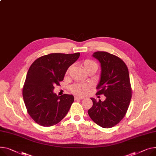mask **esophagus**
I'll return each instance as SVG.
<instances>
[{
    "instance_id": "esophagus-1",
    "label": "esophagus",
    "mask_w": 156,
    "mask_h": 156,
    "mask_svg": "<svg viewBox=\"0 0 156 156\" xmlns=\"http://www.w3.org/2000/svg\"><path fill=\"white\" fill-rule=\"evenodd\" d=\"M83 98H84V97H79V96H75V100H83Z\"/></svg>"
}]
</instances>
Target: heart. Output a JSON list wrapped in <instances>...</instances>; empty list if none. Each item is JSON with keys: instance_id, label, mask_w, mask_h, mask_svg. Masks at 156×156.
I'll list each match as a JSON object with an SVG mask.
<instances>
[{"instance_id": "1", "label": "heart", "mask_w": 156, "mask_h": 156, "mask_svg": "<svg viewBox=\"0 0 156 156\" xmlns=\"http://www.w3.org/2000/svg\"><path fill=\"white\" fill-rule=\"evenodd\" d=\"M83 66L84 69L87 71L91 68H96L97 69L98 65L94 61L91 59H86L83 62ZM68 73V72H67ZM90 86L87 84L75 83L71 87V91L75 94L79 95H83L88 91Z\"/></svg>"}]
</instances>
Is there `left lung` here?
Segmentation results:
<instances>
[{"label":"left lung","mask_w":156,"mask_h":156,"mask_svg":"<svg viewBox=\"0 0 156 156\" xmlns=\"http://www.w3.org/2000/svg\"><path fill=\"white\" fill-rule=\"evenodd\" d=\"M93 56L100 63L101 73L97 95H104L105 101L91 98L93 106L88 111L91 119L103 128L116 126L125 117L132 98L129 70L119 57L105 51Z\"/></svg>","instance_id":"8db88e82"}]
</instances>
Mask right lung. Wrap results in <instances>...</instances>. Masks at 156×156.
<instances>
[{"mask_svg": "<svg viewBox=\"0 0 156 156\" xmlns=\"http://www.w3.org/2000/svg\"><path fill=\"white\" fill-rule=\"evenodd\" d=\"M80 53H51L36 59L27 73L23 95L29 115L39 125H56L68 112L74 101L72 95L58 96L55 85L63 80L68 68Z\"/></svg>", "mask_w": 156, "mask_h": 156, "instance_id": "right-lung-1", "label": "right lung"}]
</instances>
